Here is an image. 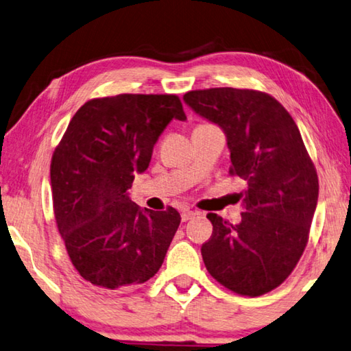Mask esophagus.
<instances>
[{
	"mask_svg": "<svg viewBox=\"0 0 351 351\" xmlns=\"http://www.w3.org/2000/svg\"><path fill=\"white\" fill-rule=\"evenodd\" d=\"M195 216H196V212H192V210H184V212L181 213V219H182V222H186V221L193 219Z\"/></svg>",
	"mask_w": 351,
	"mask_h": 351,
	"instance_id": "34e87169",
	"label": "esophagus"
}]
</instances>
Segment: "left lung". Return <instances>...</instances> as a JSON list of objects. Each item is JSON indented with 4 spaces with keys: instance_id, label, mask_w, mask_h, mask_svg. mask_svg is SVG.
Returning <instances> with one entry per match:
<instances>
[{
    "instance_id": "8db88e82",
    "label": "left lung",
    "mask_w": 351,
    "mask_h": 351,
    "mask_svg": "<svg viewBox=\"0 0 351 351\" xmlns=\"http://www.w3.org/2000/svg\"><path fill=\"white\" fill-rule=\"evenodd\" d=\"M184 101L227 135L232 176L244 178L245 212L233 226L216 213L204 264L237 295L261 296L295 270L308 242L319 181L291 114L253 88L190 90Z\"/></svg>"
}]
</instances>
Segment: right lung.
Here are the masks:
<instances>
[{"mask_svg":"<svg viewBox=\"0 0 351 351\" xmlns=\"http://www.w3.org/2000/svg\"><path fill=\"white\" fill-rule=\"evenodd\" d=\"M173 118H187L178 95L93 98L73 114L55 147L56 227L75 269L101 289H129L154 278L180 227L176 208L143 212L127 195Z\"/></svg>","mask_w":351,"mask_h":351,"instance_id":"obj_1","label":"right lung"}]
</instances>
